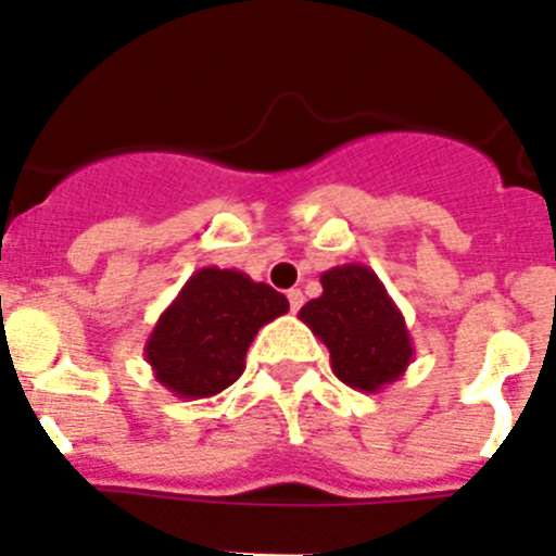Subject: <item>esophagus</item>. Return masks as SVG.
Masks as SVG:
<instances>
[{"instance_id": "esophagus-1", "label": "esophagus", "mask_w": 556, "mask_h": 556, "mask_svg": "<svg viewBox=\"0 0 556 556\" xmlns=\"http://www.w3.org/2000/svg\"><path fill=\"white\" fill-rule=\"evenodd\" d=\"M287 301H289V308H292V312H298V308L303 306V292H301V289H289Z\"/></svg>"}]
</instances>
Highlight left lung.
Instances as JSON below:
<instances>
[{"label":"left lung","mask_w":556,"mask_h":556,"mask_svg":"<svg viewBox=\"0 0 556 556\" xmlns=\"http://www.w3.org/2000/svg\"><path fill=\"white\" fill-rule=\"evenodd\" d=\"M320 298L298 317L328 348L333 376L358 392L395 384L415 358V345L381 278L365 264H339L320 275Z\"/></svg>","instance_id":"1"}]
</instances>
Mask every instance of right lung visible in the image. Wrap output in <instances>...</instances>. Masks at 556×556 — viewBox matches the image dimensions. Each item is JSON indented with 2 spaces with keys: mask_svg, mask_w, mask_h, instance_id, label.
I'll use <instances>...</instances> for the list:
<instances>
[{
  "mask_svg": "<svg viewBox=\"0 0 556 556\" xmlns=\"http://www.w3.org/2000/svg\"><path fill=\"white\" fill-rule=\"evenodd\" d=\"M289 312V301L242 269L203 267L161 312L144 342L152 376L175 397L200 401L244 372L258 328Z\"/></svg>",
  "mask_w": 556,
  "mask_h": 556,
  "instance_id": "obj_1",
  "label": "right lung"
}]
</instances>
